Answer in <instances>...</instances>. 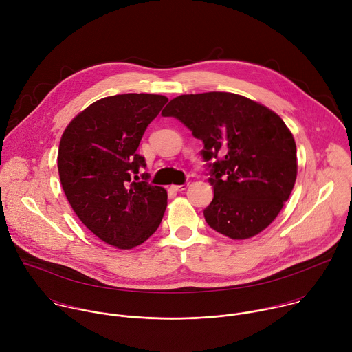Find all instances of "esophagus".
Segmentation results:
<instances>
[{"instance_id": "esophagus-1", "label": "esophagus", "mask_w": 352, "mask_h": 352, "mask_svg": "<svg viewBox=\"0 0 352 352\" xmlns=\"http://www.w3.org/2000/svg\"><path fill=\"white\" fill-rule=\"evenodd\" d=\"M188 185H189L188 182H185V184H182V185H173L171 189L175 190V192H181V190H185V189L188 188Z\"/></svg>"}]
</instances>
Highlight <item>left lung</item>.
I'll return each instance as SVG.
<instances>
[{
	"mask_svg": "<svg viewBox=\"0 0 352 352\" xmlns=\"http://www.w3.org/2000/svg\"><path fill=\"white\" fill-rule=\"evenodd\" d=\"M162 116L177 118L204 142L200 155L214 190L204 210L206 223L232 239L269 227L296 179V146L284 121L228 91L178 96Z\"/></svg>",
	"mask_w": 352,
	"mask_h": 352,
	"instance_id": "8db88e82",
	"label": "left lung"
}]
</instances>
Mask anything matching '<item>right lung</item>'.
Instances as JSON below:
<instances>
[{
    "mask_svg": "<svg viewBox=\"0 0 352 352\" xmlns=\"http://www.w3.org/2000/svg\"><path fill=\"white\" fill-rule=\"evenodd\" d=\"M167 102L146 93L100 98L63 133L58 173L68 202L96 236L116 248L143 243L164 216L167 190L148 184L146 173L138 181L146 162L136 150Z\"/></svg>",
    "mask_w": 352,
    "mask_h": 352,
    "instance_id": "add662e5",
    "label": "right lung"
}]
</instances>
